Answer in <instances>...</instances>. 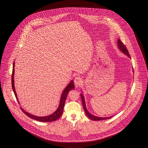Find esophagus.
<instances>
[{
	"mask_svg": "<svg viewBox=\"0 0 148 148\" xmlns=\"http://www.w3.org/2000/svg\"><path fill=\"white\" fill-rule=\"evenodd\" d=\"M82 78L80 77H76L74 79V82L75 85L76 87L79 86V85L82 84Z\"/></svg>",
	"mask_w": 148,
	"mask_h": 148,
	"instance_id": "obj_1",
	"label": "esophagus"
}]
</instances>
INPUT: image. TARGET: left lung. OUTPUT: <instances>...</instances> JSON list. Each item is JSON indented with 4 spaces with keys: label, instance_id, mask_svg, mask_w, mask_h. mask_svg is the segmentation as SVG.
Wrapping results in <instances>:
<instances>
[{
    "label": "left lung",
    "instance_id": "left-lung-1",
    "mask_svg": "<svg viewBox=\"0 0 148 148\" xmlns=\"http://www.w3.org/2000/svg\"><path fill=\"white\" fill-rule=\"evenodd\" d=\"M117 44H118V48L120 50L122 53H123L125 55H126L127 57H129V58H130V56H129V52H128V50H127V48H126L125 46L123 44V42L120 41V40L119 39H118ZM133 72H134L133 69ZM80 96H81V98H82L83 106V108H84V109L85 113L86 115H87V116H88L89 119L92 120H95V121H99V120H102L108 119H109V118H111L113 117V116H109V117H99V116H95V115L92 114L91 113H89V112H88V110H87V108H86V107L84 97L83 94H80Z\"/></svg>",
    "mask_w": 148,
    "mask_h": 148
}]
</instances>
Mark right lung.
<instances>
[{
  "label": "right lung",
  "mask_w": 148,
  "mask_h": 148,
  "mask_svg": "<svg viewBox=\"0 0 148 148\" xmlns=\"http://www.w3.org/2000/svg\"><path fill=\"white\" fill-rule=\"evenodd\" d=\"M14 66H15V62H14L13 66V72H12V89L13 90L15 96L16 97V100H18V103L19 104L20 103H19V100H18V98L17 97V95H16V93L15 92V86H14ZM74 88H75V86L74 85V82L72 80L64 89L63 92H62L61 97H60L59 105L58 109H56V110L54 113H52L51 114L49 115L48 116H35V115H32V114L29 113L28 112H26L25 110H24L23 109V108H22L21 106V109L23 113H24L25 115H27L29 118H30L36 120L37 121H42V122H50V121H55L56 120L58 119L62 115L63 112L64 106L65 104V100L66 98V97L68 94V92L71 90H73Z\"/></svg>",
  "instance_id": "right-lung-1"
}]
</instances>
